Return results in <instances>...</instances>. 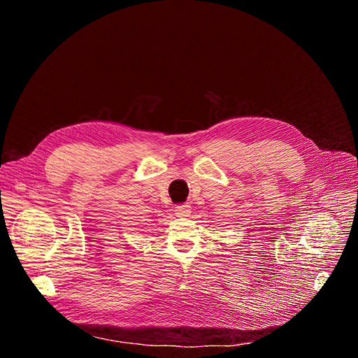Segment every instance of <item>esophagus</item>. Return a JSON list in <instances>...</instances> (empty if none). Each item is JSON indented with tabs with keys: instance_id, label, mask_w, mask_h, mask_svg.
Wrapping results in <instances>:
<instances>
[{
	"instance_id": "1",
	"label": "esophagus",
	"mask_w": 358,
	"mask_h": 358,
	"mask_svg": "<svg viewBox=\"0 0 358 358\" xmlns=\"http://www.w3.org/2000/svg\"><path fill=\"white\" fill-rule=\"evenodd\" d=\"M174 211H176L177 217H189L192 213V206L187 203H181V205L176 206Z\"/></svg>"
}]
</instances>
